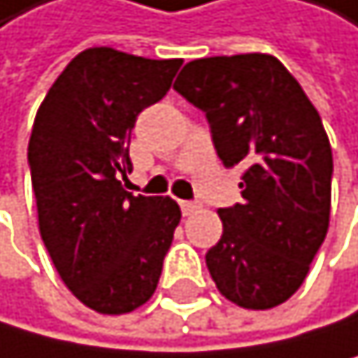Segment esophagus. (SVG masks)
Instances as JSON below:
<instances>
[{
	"label": "esophagus",
	"instance_id": "obj_1",
	"mask_svg": "<svg viewBox=\"0 0 358 358\" xmlns=\"http://www.w3.org/2000/svg\"><path fill=\"white\" fill-rule=\"evenodd\" d=\"M180 209H182L185 216H192V214H198L200 211V203H194V200H182Z\"/></svg>",
	"mask_w": 358,
	"mask_h": 358
}]
</instances>
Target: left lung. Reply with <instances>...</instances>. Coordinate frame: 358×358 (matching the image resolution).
Masks as SVG:
<instances>
[{
  "label": "left lung",
  "mask_w": 358,
  "mask_h": 358,
  "mask_svg": "<svg viewBox=\"0 0 358 358\" xmlns=\"http://www.w3.org/2000/svg\"><path fill=\"white\" fill-rule=\"evenodd\" d=\"M173 89L207 115L224 166H243V203L218 209L207 269L245 310L285 303L310 272L330 224L332 149L321 115L274 55L194 59Z\"/></svg>",
  "instance_id": "1"
}]
</instances>
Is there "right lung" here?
Masks as SVG:
<instances>
[{
	"label": "right lung",
	"mask_w": 358,
	"mask_h": 358,
	"mask_svg": "<svg viewBox=\"0 0 358 358\" xmlns=\"http://www.w3.org/2000/svg\"><path fill=\"white\" fill-rule=\"evenodd\" d=\"M180 66L86 48L37 108L28 166L39 234L73 296L100 314L134 312L153 296L180 222L169 196H134L120 182L134 169L138 113L162 100Z\"/></svg>",
	"instance_id": "right-lung-1"
}]
</instances>
